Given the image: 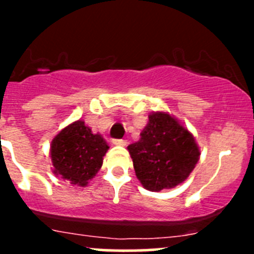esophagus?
Listing matches in <instances>:
<instances>
[{
	"mask_svg": "<svg viewBox=\"0 0 254 254\" xmlns=\"http://www.w3.org/2000/svg\"><path fill=\"white\" fill-rule=\"evenodd\" d=\"M113 143L117 146H125L127 145V140L124 139H113Z\"/></svg>",
	"mask_w": 254,
	"mask_h": 254,
	"instance_id": "1",
	"label": "esophagus"
}]
</instances>
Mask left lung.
I'll return each mask as SVG.
<instances>
[{"label":"left lung","instance_id":"obj_1","mask_svg":"<svg viewBox=\"0 0 254 254\" xmlns=\"http://www.w3.org/2000/svg\"><path fill=\"white\" fill-rule=\"evenodd\" d=\"M140 136L127 150L137 179L147 190L175 188L198 163L200 152L195 139L168 113H151Z\"/></svg>","mask_w":254,"mask_h":254}]
</instances>
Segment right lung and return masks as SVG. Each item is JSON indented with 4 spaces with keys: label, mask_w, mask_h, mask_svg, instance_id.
<instances>
[{
    "label": "right lung",
    "mask_w": 254,
    "mask_h": 254,
    "mask_svg": "<svg viewBox=\"0 0 254 254\" xmlns=\"http://www.w3.org/2000/svg\"><path fill=\"white\" fill-rule=\"evenodd\" d=\"M109 146L102 135L93 134L83 120L64 127L53 139L50 156L54 175L73 186L86 187L103 165Z\"/></svg>",
    "instance_id": "obj_1"
}]
</instances>
